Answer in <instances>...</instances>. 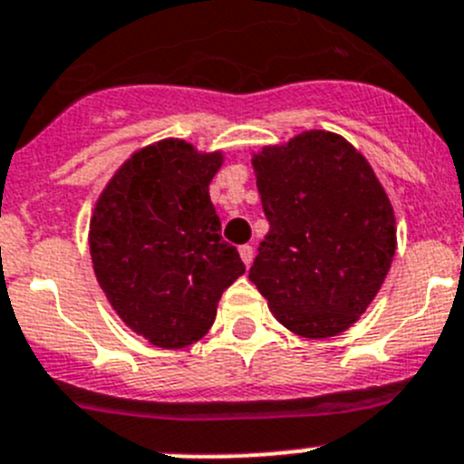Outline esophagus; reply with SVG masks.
I'll list each match as a JSON object with an SVG mask.
<instances>
[{
	"label": "esophagus",
	"instance_id": "esophagus-1",
	"mask_svg": "<svg viewBox=\"0 0 464 464\" xmlns=\"http://www.w3.org/2000/svg\"><path fill=\"white\" fill-rule=\"evenodd\" d=\"M239 255H241V260H244L246 266H250V262H253V255H255V248L250 244H244L239 248Z\"/></svg>",
	"mask_w": 464,
	"mask_h": 464
}]
</instances>
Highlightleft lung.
<instances>
[{"instance_id":"left-lung-1","label":"left lung","mask_w":464,"mask_h":464,"mask_svg":"<svg viewBox=\"0 0 464 464\" xmlns=\"http://www.w3.org/2000/svg\"><path fill=\"white\" fill-rule=\"evenodd\" d=\"M269 232L248 278L304 338L350 329L396 253V216L368 160L340 135L305 130L253 159Z\"/></svg>"}]
</instances>
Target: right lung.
<instances>
[{
  "label": "right lung",
  "instance_id": "right-lung-1",
  "mask_svg": "<svg viewBox=\"0 0 464 464\" xmlns=\"http://www.w3.org/2000/svg\"><path fill=\"white\" fill-rule=\"evenodd\" d=\"M223 156L163 140L130 156L101 193L89 250L117 315L151 345L179 350L211 329L246 271L220 237L209 184Z\"/></svg>",
  "mask_w": 464,
  "mask_h": 464
}]
</instances>
